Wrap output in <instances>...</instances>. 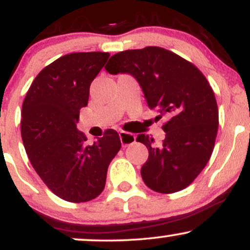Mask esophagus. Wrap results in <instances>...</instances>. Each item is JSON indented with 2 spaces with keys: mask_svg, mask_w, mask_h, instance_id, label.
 Instances as JSON below:
<instances>
[{
  "mask_svg": "<svg viewBox=\"0 0 250 250\" xmlns=\"http://www.w3.org/2000/svg\"><path fill=\"white\" fill-rule=\"evenodd\" d=\"M120 140H121L122 146H130L136 141V136L127 131H120Z\"/></svg>",
  "mask_w": 250,
  "mask_h": 250,
  "instance_id": "34e87169",
  "label": "esophagus"
}]
</instances>
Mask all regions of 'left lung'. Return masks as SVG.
<instances>
[{"label": "left lung", "mask_w": 250, "mask_h": 250, "mask_svg": "<svg viewBox=\"0 0 250 250\" xmlns=\"http://www.w3.org/2000/svg\"><path fill=\"white\" fill-rule=\"evenodd\" d=\"M110 74L129 73L137 80L149 108L165 116L161 145L145 134L148 148L141 176L154 191L171 194L187 188L210 159L219 128L216 99L206 76L193 63L161 47L120 51L110 57Z\"/></svg>", "instance_id": "left-lung-1"}]
</instances>
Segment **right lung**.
I'll return each mask as SVG.
<instances>
[{"mask_svg":"<svg viewBox=\"0 0 250 250\" xmlns=\"http://www.w3.org/2000/svg\"><path fill=\"white\" fill-rule=\"evenodd\" d=\"M109 56L102 51L61 56L40 71L22 104L21 135L28 159L44 185L68 202L99 196L109 163L121 149L114 129L93 145L76 129L90 83Z\"/></svg>","mask_w":250,"mask_h":250,"instance_id":"1","label":"right lung"}]
</instances>
